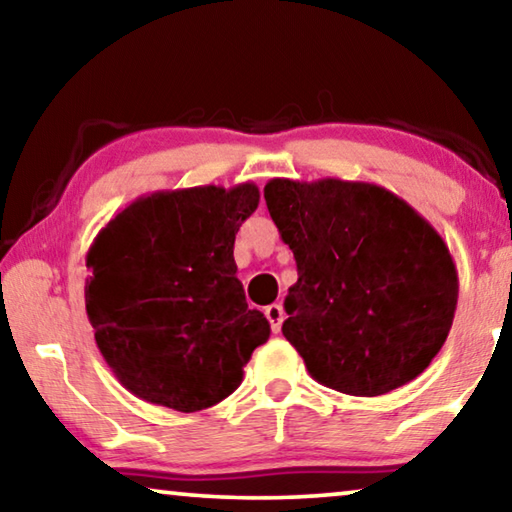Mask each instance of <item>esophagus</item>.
Listing matches in <instances>:
<instances>
[{"instance_id":"1","label":"esophagus","mask_w":512,"mask_h":512,"mask_svg":"<svg viewBox=\"0 0 512 512\" xmlns=\"http://www.w3.org/2000/svg\"><path fill=\"white\" fill-rule=\"evenodd\" d=\"M264 314H266V319H269V323H271V330L273 332H280L282 321H285V310H282V305L280 303H273V305L266 307Z\"/></svg>"}]
</instances>
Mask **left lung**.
Listing matches in <instances>:
<instances>
[{"instance_id":"1","label":"left lung","mask_w":512,"mask_h":512,"mask_svg":"<svg viewBox=\"0 0 512 512\" xmlns=\"http://www.w3.org/2000/svg\"><path fill=\"white\" fill-rule=\"evenodd\" d=\"M264 200L294 253L282 335L316 383L380 396L440 353L458 305V271L440 232L369 182L273 177Z\"/></svg>"}]
</instances>
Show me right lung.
<instances>
[{"label": "right lung", "mask_w": 512, "mask_h": 512, "mask_svg": "<svg viewBox=\"0 0 512 512\" xmlns=\"http://www.w3.org/2000/svg\"><path fill=\"white\" fill-rule=\"evenodd\" d=\"M259 205L253 182L154 191L97 232L84 298L95 344L120 385L177 412L212 408L241 385L271 335L248 310L234 239Z\"/></svg>", "instance_id": "right-lung-1"}]
</instances>
